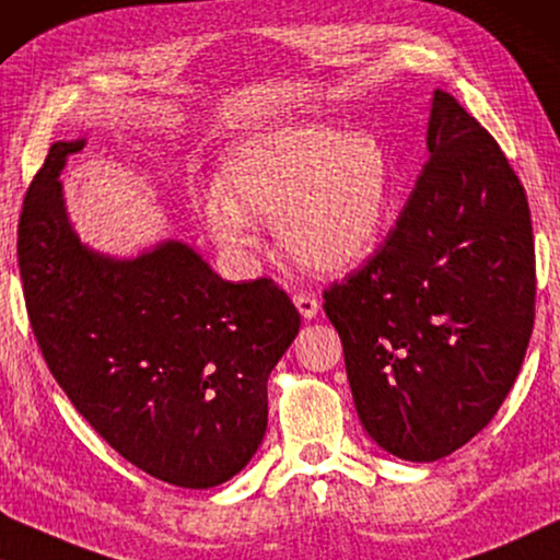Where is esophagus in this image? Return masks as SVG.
Here are the masks:
<instances>
[{"label": "esophagus", "mask_w": 560, "mask_h": 560, "mask_svg": "<svg viewBox=\"0 0 560 560\" xmlns=\"http://www.w3.org/2000/svg\"><path fill=\"white\" fill-rule=\"evenodd\" d=\"M294 304L304 319H314L319 312V302L310 294H294Z\"/></svg>", "instance_id": "obj_1"}]
</instances>
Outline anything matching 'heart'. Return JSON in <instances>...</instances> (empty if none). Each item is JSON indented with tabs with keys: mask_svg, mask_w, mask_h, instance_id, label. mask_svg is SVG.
I'll return each instance as SVG.
<instances>
[{
	"mask_svg": "<svg viewBox=\"0 0 560 560\" xmlns=\"http://www.w3.org/2000/svg\"><path fill=\"white\" fill-rule=\"evenodd\" d=\"M400 175L375 133L296 124L261 131L228 152L218 190L198 215L228 254L256 246L254 225L277 228L291 261L314 273L360 264L388 231Z\"/></svg>",
	"mask_w": 560,
	"mask_h": 560,
	"instance_id": "heart-1",
	"label": "heart"
}]
</instances>
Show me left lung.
<instances>
[{
    "label": "left lung",
    "mask_w": 560,
    "mask_h": 560,
    "mask_svg": "<svg viewBox=\"0 0 560 560\" xmlns=\"http://www.w3.org/2000/svg\"><path fill=\"white\" fill-rule=\"evenodd\" d=\"M427 147L388 238L325 291L362 427L406 462L448 456L492 421L535 319L530 208L508 156L444 91Z\"/></svg>",
    "instance_id": "obj_1"
}]
</instances>
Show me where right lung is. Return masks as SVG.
Returning a JSON list of instances; mask_svg holds the SVG:
<instances>
[{
  "label": "right lung",
  "instance_id": "add662e5",
  "mask_svg": "<svg viewBox=\"0 0 560 560\" xmlns=\"http://www.w3.org/2000/svg\"><path fill=\"white\" fill-rule=\"evenodd\" d=\"M83 144L55 141L22 202L35 340L75 411L133 467L187 490L223 485L261 446L266 383L302 317L271 279L223 281L187 243L137 258L83 246L58 179Z\"/></svg>",
  "mask_w": 560,
  "mask_h": 560
}]
</instances>
